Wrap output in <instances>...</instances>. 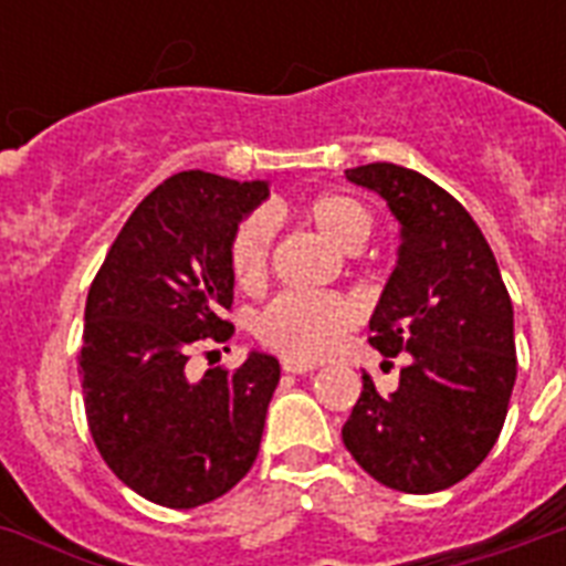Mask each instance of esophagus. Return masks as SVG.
<instances>
[{
    "label": "esophagus",
    "instance_id": "esophagus-1",
    "mask_svg": "<svg viewBox=\"0 0 566 566\" xmlns=\"http://www.w3.org/2000/svg\"><path fill=\"white\" fill-rule=\"evenodd\" d=\"M282 370H284V373H293V376H302V373H314V370H317V367H314V364L293 361V358H284V361H282Z\"/></svg>",
    "mask_w": 566,
    "mask_h": 566
}]
</instances>
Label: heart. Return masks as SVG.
Masks as SVG:
<instances>
[{"mask_svg":"<svg viewBox=\"0 0 566 566\" xmlns=\"http://www.w3.org/2000/svg\"><path fill=\"white\" fill-rule=\"evenodd\" d=\"M305 217L335 247L353 252L370 234V213L346 193H319L308 199ZM273 243V220L252 211L234 226L229 240V266L240 287H255L266 273ZM358 323V311L335 293H279L255 314L258 340L293 361L314 364L335 353Z\"/></svg>","mask_w":566,"mask_h":566,"instance_id":"obj_1","label":"heart"}]
</instances>
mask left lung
<instances>
[{
    "label": "left lung",
    "mask_w": 566,
    "mask_h": 566,
    "mask_svg": "<svg viewBox=\"0 0 566 566\" xmlns=\"http://www.w3.org/2000/svg\"><path fill=\"white\" fill-rule=\"evenodd\" d=\"M399 222V261L370 319V344L394 364L385 396L364 373L344 447L385 488L434 493L473 473L500 438L517 378L514 308L482 229L420 172L376 161L346 170Z\"/></svg>",
    "instance_id": "obj_1"
}]
</instances>
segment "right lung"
<instances>
[{
    "instance_id": "right-lung-1",
    "label": "right lung",
    "mask_w": 566,
    "mask_h": 566,
    "mask_svg": "<svg viewBox=\"0 0 566 566\" xmlns=\"http://www.w3.org/2000/svg\"><path fill=\"white\" fill-rule=\"evenodd\" d=\"M264 181L202 170L161 181L111 243L84 305L78 376L102 461L164 509H196L252 470L282 367L252 353L190 378L196 346L226 344L231 231Z\"/></svg>"
}]
</instances>
